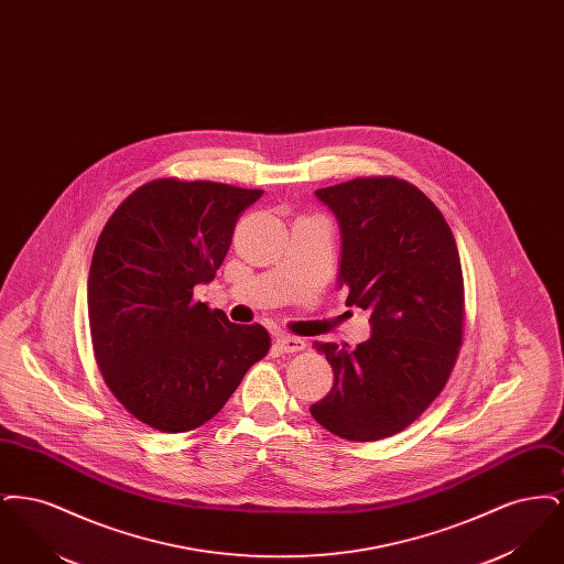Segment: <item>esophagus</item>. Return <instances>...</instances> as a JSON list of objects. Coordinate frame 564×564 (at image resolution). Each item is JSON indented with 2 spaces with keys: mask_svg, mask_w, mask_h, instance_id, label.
Here are the masks:
<instances>
[{
  "mask_svg": "<svg viewBox=\"0 0 564 564\" xmlns=\"http://www.w3.org/2000/svg\"><path fill=\"white\" fill-rule=\"evenodd\" d=\"M274 345H276V349L281 350V352H300V350L306 349V343L302 338L285 336V334L276 336Z\"/></svg>",
  "mask_w": 564,
  "mask_h": 564,
  "instance_id": "34e87169",
  "label": "esophagus"
}]
</instances>
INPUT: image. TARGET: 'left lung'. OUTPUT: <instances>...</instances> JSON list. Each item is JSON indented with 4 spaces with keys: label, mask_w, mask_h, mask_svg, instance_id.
<instances>
[{
    "label": "left lung",
    "mask_w": 564,
    "mask_h": 564,
    "mask_svg": "<svg viewBox=\"0 0 564 564\" xmlns=\"http://www.w3.org/2000/svg\"><path fill=\"white\" fill-rule=\"evenodd\" d=\"M340 226L347 306L370 311L357 349L315 343L334 370L313 419L350 442L412 425L442 393L463 343L465 288L455 237L430 198L398 177H357L315 192Z\"/></svg>",
    "instance_id": "1"
}]
</instances>
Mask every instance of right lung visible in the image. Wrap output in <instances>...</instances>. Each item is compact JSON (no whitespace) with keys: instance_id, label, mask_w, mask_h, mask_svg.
Wrapping results in <instances>:
<instances>
[{"instance_id":"add662e5","label":"right lung","mask_w":564,"mask_h":564,"mask_svg":"<svg viewBox=\"0 0 564 564\" xmlns=\"http://www.w3.org/2000/svg\"><path fill=\"white\" fill-rule=\"evenodd\" d=\"M262 189L154 180L104 226L88 272V323L104 380L137 421L164 433L205 425L267 357L269 332L196 302L242 212Z\"/></svg>"}]
</instances>
